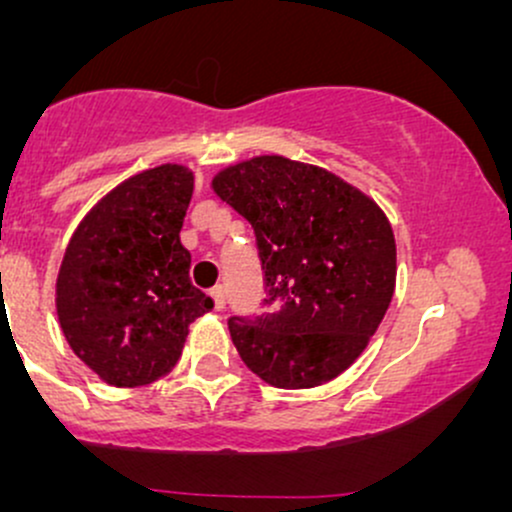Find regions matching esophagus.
<instances>
[{
    "label": "esophagus",
    "instance_id": "1",
    "mask_svg": "<svg viewBox=\"0 0 512 512\" xmlns=\"http://www.w3.org/2000/svg\"><path fill=\"white\" fill-rule=\"evenodd\" d=\"M209 296L214 298V308L216 310L226 308V289H223V286H216V289H211Z\"/></svg>",
    "mask_w": 512,
    "mask_h": 512
}]
</instances>
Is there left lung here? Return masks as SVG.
I'll use <instances>...</instances> for the list:
<instances>
[{
    "label": "left lung",
    "instance_id": "1",
    "mask_svg": "<svg viewBox=\"0 0 512 512\" xmlns=\"http://www.w3.org/2000/svg\"><path fill=\"white\" fill-rule=\"evenodd\" d=\"M211 187L250 221L267 313L231 317L240 358L264 383L317 387L344 373L390 308L397 248L383 209L325 168L257 156Z\"/></svg>",
    "mask_w": 512,
    "mask_h": 512
}]
</instances>
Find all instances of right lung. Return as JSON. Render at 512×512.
I'll return each mask as SVG.
<instances>
[{"mask_svg":"<svg viewBox=\"0 0 512 512\" xmlns=\"http://www.w3.org/2000/svg\"><path fill=\"white\" fill-rule=\"evenodd\" d=\"M195 175L178 163L144 170L96 204L69 240L57 276L64 337L98 378L142 387L168 375L187 327L214 301L192 286L180 228Z\"/></svg>","mask_w":512,"mask_h":512,"instance_id":"1","label":"right lung"}]
</instances>
